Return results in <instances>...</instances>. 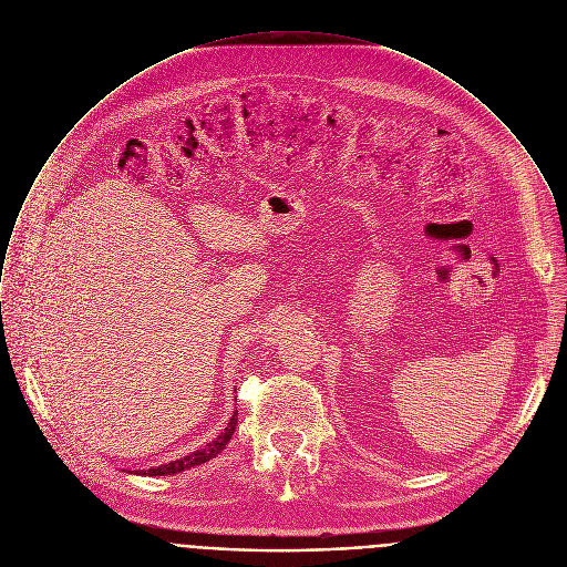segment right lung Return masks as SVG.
<instances>
[{
	"mask_svg": "<svg viewBox=\"0 0 567 567\" xmlns=\"http://www.w3.org/2000/svg\"><path fill=\"white\" fill-rule=\"evenodd\" d=\"M235 426H237V409H235L233 417L228 420L226 429H224V431H221L213 442H208L206 446H202V449L193 451L190 455H185V457H181V460H176V462H169V464H163V466H156V468L143 471V475H152V477H156V475H176V473L189 471V468L197 466V464L208 462L210 457H215L217 453H221V451H224V446L228 444V440H230V437H233V433H235Z\"/></svg>",
	"mask_w": 567,
	"mask_h": 567,
	"instance_id": "right-lung-1",
	"label": "right lung"
}]
</instances>
